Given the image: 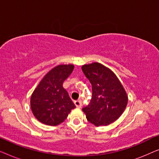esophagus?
<instances>
[{
  "instance_id": "obj_1",
  "label": "esophagus",
  "mask_w": 159,
  "mask_h": 159,
  "mask_svg": "<svg viewBox=\"0 0 159 159\" xmlns=\"http://www.w3.org/2000/svg\"><path fill=\"white\" fill-rule=\"evenodd\" d=\"M75 106H77V108H81V106H82V101H80V100H77V101H75Z\"/></svg>"
}]
</instances>
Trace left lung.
<instances>
[{"mask_svg":"<svg viewBox=\"0 0 159 159\" xmlns=\"http://www.w3.org/2000/svg\"><path fill=\"white\" fill-rule=\"evenodd\" d=\"M84 75L92 84L90 103L82 108L88 121L97 126L114 122L125 111L128 98L116 76L99 63L84 65Z\"/></svg>","mask_w":159,"mask_h":159,"instance_id":"obj_1","label":"left lung"}]
</instances>
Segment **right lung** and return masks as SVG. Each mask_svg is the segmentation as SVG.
<instances>
[{"label":"right lung","mask_w":159,"mask_h":159,"mask_svg":"<svg viewBox=\"0 0 159 159\" xmlns=\"http://www.w3.org/2000/svg\"><path fill=\"white\" fill-rule=\"evenodd\" d=\"M74 66L59 65L41 80L31 96V108L35 118L45 125L56 126L67 118L76 106L63 88V82L72 72Z\"/></svg>","instance_id":"right-lung-1"}]
</instances>
